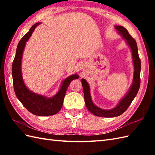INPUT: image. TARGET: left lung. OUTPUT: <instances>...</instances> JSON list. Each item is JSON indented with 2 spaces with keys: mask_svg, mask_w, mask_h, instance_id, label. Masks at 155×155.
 <instances>
[{
  "mask_svg": "<svg viewBox=\"0 0 155 155\" xmlns=\"http://www.w3.org/2000/svg\"><path fill=\"white\" fill-rule=\"evenodd\" d=\"M117 30L119 31L120 34L123 35V38L127 41V42L130 46L132 51L133 61L134 66V78L132 87H130L128 94L124 97L123 100L119 103L117 106L113 109L111 110H103L101 108L97 107L93 104L91 100V94H90V88L87 82L84 79H82V85L83 87V93L85 104L87 109L89 110L91 113L96 115L98 117H118L123 114L124 112L127 110L128 107L130 106V103L136 97V95L139 90L140 84V59L138 52V48L137 42L134 40V38L131 37V35L128 33V31L124 27L122 26H115Z\"/></svg>",
  "mask_w": 155,
  "mask_h": 155,
  "instance_id": "obj_1",
  "label": "left lung"
}]
</instances>
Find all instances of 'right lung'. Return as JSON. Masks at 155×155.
<instances>
[{"label": "right lung", "mask_w": 155, "mask_h": 155, "mask_svg": "<svg viewBox=\"0 0 155 155\" xmlns=\"http://www.w3.org/2000/svg\"><path fill=\"white\" fill-rule=\"evenodd\" d=\"M39 25L36 23L30 28V30L19 41L16 54L12 62V74L13 87L16 96L21 102L27 109L31 113L38 116H49L57 114L61 109L66 91L71 82L78 78L77 74L71 75L63 81L58 93L54 97L47 98L37 94L32 93L26 87L22 81L21 65L22 52L24 51L25 43L31 36L35 28Z\"/></svg>", "instance_id": "obj_1"}]
</instances>
